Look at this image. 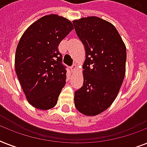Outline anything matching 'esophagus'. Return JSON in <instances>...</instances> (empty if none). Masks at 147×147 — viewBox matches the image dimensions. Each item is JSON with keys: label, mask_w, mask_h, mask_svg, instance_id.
I'll return each mask as SVG.
<instances>
[{"label": "esophagus", "mask_w": 147, "mask_h": 147, "mask_svg": "<svg viewBox=\"0 0 147 147\" xmlns=\"http://www.w3.org/2000/svg\"><path fill=\"white\" fill-rule=\"evenodd\" d=\"M76 68H77V66H76V64H73V65H71L70 69H71V71H72V72H73V71H76Z\"/></svg>", "instance_id": "esophagus-1"}]
</instances>
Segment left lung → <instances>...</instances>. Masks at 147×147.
I'll return each instance as SVG.
<instances>
[{
  "label": "left lung",
  "instance_id": "obj_1",
  "mask_svg": "<svg viewBox=\"0 0 147 147\" xmlns=\"http://www.w3.org/2000/svg\"><path fill=\"white\" fill-rule=\"evenodd\" d=\"M85 49L84 82L75 92V106L94 116L111 106L125 76L126 47L113 24L97 17L72 21Z\"/></svg>",
  "mask_w": 147,
  "mask_h": 147
}]
</instances>
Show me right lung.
<instances>
[{"instance_id": "right-lung-1", "label": "right lung", "mask_w": 147, "mask_h": 147, "mask_svg": "<svg viewBox=\"0 0 147 147\" xmlns=\"http://www.w3.org/2000/svg\"><path fill=\"white\" fill-rule=\"evenodd\" d=\"M73 29L69 20L47 15L33 23L20 40L15 70L26 99L37 109L49 110L57 104L66 80V66L58 47Z\"/></svg>"}]
</instances>
